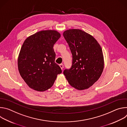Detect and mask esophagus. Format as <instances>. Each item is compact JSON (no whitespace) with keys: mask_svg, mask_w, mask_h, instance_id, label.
I'll return each mask as SVG.
<instances>
[{"mask_svg":"<svg viewBox=\"0 0 127 127\" xmlns=\"http://www.w3.org/2000/svg\"><path fill=\"white\" fill-rule=\"evenodd\" d=\"M59 66L60 67L61 69L62 70H63V68H64V65H63V64H60V65H59Z\"/></svg>","mask_w":127,"mask_h":127,"instance_id":"34e87169","label":"esophagus"}]
</instances>
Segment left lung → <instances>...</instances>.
Wrapping results in <instances>:
<instances>
[{
  "label": "left lung",
  "instance_id": "8db88e82",
  "mask_svg": "<svg viewBox=\"0 0 127 127\" xmlns=\"http://www.w3.org/2000/svg\"><path fill=\"white\" fill-rule=\"evenodd\" d=\"M70 48L72 65L63 71L71 86L83 90L92 86L100 77L104 67L101 48L92 35L79 29L63 32Z\"/></svg>",
  "mask_w": 127,
  "mask_h": 127
}]
</instances>
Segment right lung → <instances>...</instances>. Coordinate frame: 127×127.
Segmentation results:
<instances>
[{
    "label": "right lung",
    "instance_id": "obj_1",
    "mask_svg": "<svg viewBox=\"0 0 127 127\" xmlns=\"http://www.w3.org/2000/svg\"><path fill=\"white\" fill-rule=\"evenodd\" d=\"M60 37L56 31H42L24 42L18 58V69L30 88L44 92L53 86L57 75L62 73L55 62L56 54L53 49Z\"/></svg>",
    "mask_w": 127,
    "mask_h": 127
}]
</instances>
